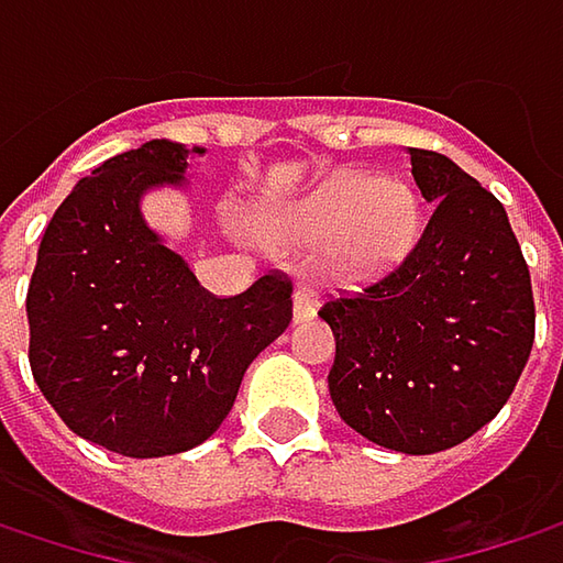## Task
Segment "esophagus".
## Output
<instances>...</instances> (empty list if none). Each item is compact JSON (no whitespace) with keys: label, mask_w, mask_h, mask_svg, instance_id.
I'll return each mask as SVG.
<instances>
[{"label":"esophagus","mask_w":563,"mask_h":563,"mask_svg":"<svg viewBox=\"0 0 563 563\" xmlns=\"http://www.w3.org/2000/svg\"><path fill=\"white\" fill-rule=\"evenodd\" d=\"M316 309H319V296H316V289H312L309 283H299V286H296V292H292V316H296V322L312 319V316H316Z\"/></svg>","instance_id":"1"}]
</instances>
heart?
Returning <instances> with one entry per match:
<instances>
[{"instance_id":"heart-1","label":"heart","mask_w":563,"mask_h":563,"mask_svg":"<svg viewBox=\"0 0 563 563\" xmlns=\"http://www.w3.org/2000/svg\"><path fill=\"white\" fill-rule=\"evenodd\" d=\"M251 224L267 247L316 257L319 274L358 286L400 267L417 244L420 208L413 191L397 178L342 169L296 201L257 211Z\"/></svg>"}]
</instances>
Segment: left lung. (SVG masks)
<instances>
[{
  "label": "left lung",
  "mask_w": 563,
  "mask_h": 563,
  "mask_svg": "<svg viewBox=\"0 0 563 563\" xmlns=\"http://www.w3.org/2000/svg\"><path fill=\"white\" fill-rule=\"evenodd\" d=\"M433 205L388 277L329 299V394L365 440L427 456L470 440L515 391L534 342L528 264L503 201L453 159L410 150Z\"/></svg>",
  "instance_id": "1"
}]
</instances>
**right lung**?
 Returning <instances> with one entry per match:
<instances>
[{
    "label": "right lung",
    "instance_id": "add662e5",
    "mask_svg": "<svg viewBox=\"0 0 563 563\" xmlns=\"http://www.w3.org/2000/svg\"><path fill=\"white\" fill-rule=\"evenodd\" d=\"M188 153L205 150L150 140L80 178L45 228L25 296L42 394L77 437L133 460L205 443L292 319L283 274L218 299L143 221L140 198L181 185Z\"/></svg>",
    "mask_w": 563,
    "mask_h": 563
}]
</instances>
